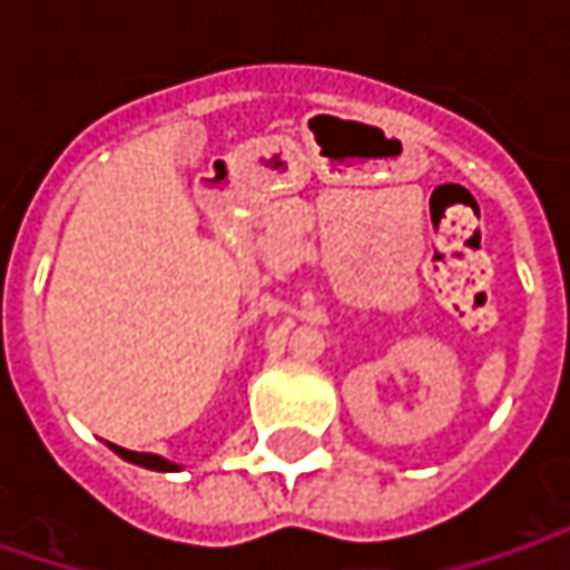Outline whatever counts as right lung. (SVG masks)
<instances>
[{
  "label": "right lung",
  "instance_id": "right-lung-1",
  "mask_svg": "<svg viewBox=\"0 0 570 570\" xmlns=\"http://www.w3.org/2000/svg\"><path fill=\"white\" fill-rule=\"evenodd\" d=\"M110 448L120 453L122 460H129V463H139L145 470H158V472H170L177 470L174 463H167L161 456H155V453H136V450H126V448H117V444H110Z\"/></svg>",
  "mask_w": 570,
  "mask_h": 570
}]
</instances>
